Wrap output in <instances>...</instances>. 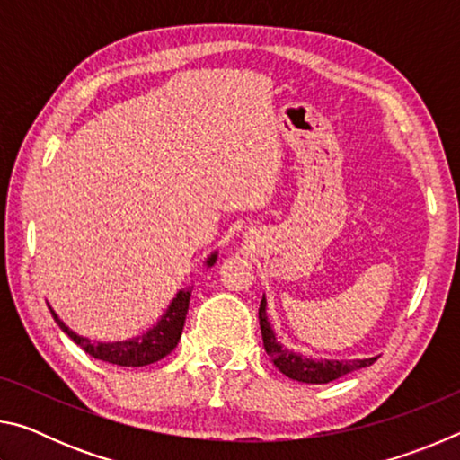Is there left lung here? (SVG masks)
<instances>
[{
	"label": "left lung",
	"mask_w": 460,
	"mask_h": 460,
	"mask_svg": "<svg viewBox=\"0 0 460 460\" xmlns=\"http://www.w3.org/2000/svg\"><path fill=\"white\" fill-rule=\"evenodd\" d=\"M260 326H261V339L266 353L271 357L276 367L284 373L286 377L305 381V384H329L332 379H339L347 373L355 369L367 367L373 361H377V357H369V359H353V361H329V359H308V357L288 351L278 342V337L271 324L268 321V302L266 296L261 298L260 305Z\"/></svg>",
	"instance_id": "1"
}]
</instances>
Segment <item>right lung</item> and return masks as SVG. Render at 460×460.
<instances>
[{"label":"right lung","mask_w":460,"mask_h":460,"mask_svg":"<svg viewBox=\"0 0 460 460\" xmlns=\"http://www.w3.org/2000/svg\"><path fill=\"white\" fill-rule=\"evenodd\" d=\"M217 261V252L211 253L205 261L207 268H211ZM190 290L186 288L176 294V298L170 302L166 313L155 323L150 331L144 332L142 337H134L128 341H115V342H93L87 337H79L73 332L68 326L60 321L58 314L50 308L54 321L66 332L76 345H79L84 353H89L95 359H101L105 363L121 365V367H144V365L155 363L164 359L168 353L174 351V347L181 341V334L184 329L186 313H189V302H190Z\"/></svg>","instance_id":"right-lung-1"}]
</instances>
